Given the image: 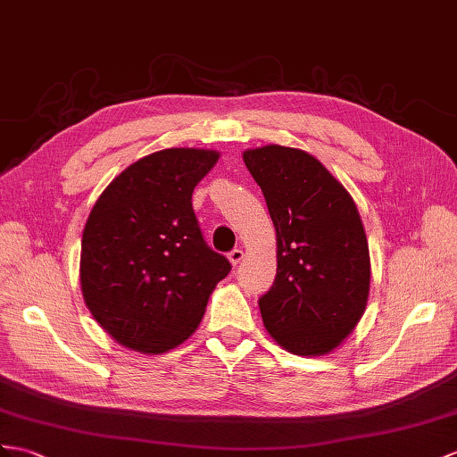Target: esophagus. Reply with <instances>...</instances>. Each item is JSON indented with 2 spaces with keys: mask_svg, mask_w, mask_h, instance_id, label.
I'll use <instances>...</instances> for the list:
<instances>
[{
  "mask_svg": "<svg viewBox=\"0 0 457 457\" xmlns=\"http://www.w3.org/2000/svg\"><path fill=\"white\" fill-rule=\"evenodd\" d=\"M228 260H230V263H232V265H235V267H237V265H238V263H240V262L244 260V252H242L240 248H237V250H232V252L228 253Z\"/></svg>",
  "mask_w": 457,
  "mask_h": 457,
  "instance_id": "obj_1",
  "label": "esophagus"
}]
</instances>
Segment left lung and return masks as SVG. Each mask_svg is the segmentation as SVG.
Segmentation results:
<instances>
[{"instance_id": "obj_1", "label": "left lung", "mask_w": 457, "mask_h": 457, "mask_svg": "<svg viewBox=\"0 0 457 457\" xmlns=\"http://www.w3.org/2000/svg\"><path fill=\"white\" fill-rule=\"evenodd\" d=\"M277 237V275L260 298L265 329L283 349L321 357L357 328L370 291V253L351 194L303 149L244 151Z\"/></svg>"}]
</instances>
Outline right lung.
Listing matches in <instances>:
<instances>
[{"label": "right lung", "mask_w": 457, "mask_h": 457, "mask_svg": "<svg viewBox=\"0 0 457 457\" xmlns=\"http://www.w3.org/2000/svg\"><path fill=\"white\" fill-rule=\"evenodd\" d=\"M220 154L162 149L118 174L100 194L81 240V293L110 337L161 354L197 329L230 263L211 250L192 207L197 182Z\"/></svg>", "instance_id": "1"}]
</instances>
